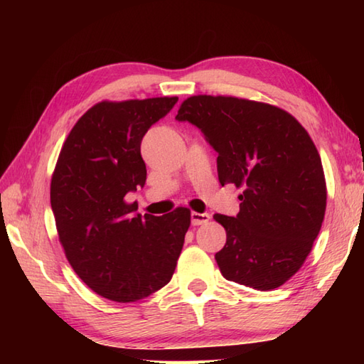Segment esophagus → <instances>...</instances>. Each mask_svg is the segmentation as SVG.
<instances>
[{"label": "esophagus", "instance_id": "1", "mask_svg": "<svg viewBox=\"0 0 364 364\" xmlns=\"http://www.w3.org/2000/svg\"><path fill=\"white\" fill-rule=\"evenodd\" d=\"M210 219H211V215L206 213H191L192 225H203V223H206Z\"/></svg>", "mask_w": 364, "mask_h": 364}]
</instances>
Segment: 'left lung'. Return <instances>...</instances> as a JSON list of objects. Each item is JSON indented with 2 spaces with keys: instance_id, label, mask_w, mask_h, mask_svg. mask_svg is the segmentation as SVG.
Masks as SVG:
<instances>
[{
  "instance_id": "obj_1",
  "label": "left lung",
  "mask_w": 364,
  "mask_h": 364,
  "mask_svg": "<svg viewBox=\"0 0 364 364\" xmlns=\"http://www.w3.org/2000/svg\"><path fill=\"white\" fill-rule=\"evenodd\" d=\"M175 119L196 125L219 153L222 186L244 188L236 218L214 214L227 231L215 253L222 275L258 291L282 286L310 255L326 215V176L310 134L280 107L236 97H189Z\"/></svg>"
}]
</instances>
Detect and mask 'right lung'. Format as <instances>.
Wrapping results in <instances>:
<instances>
[{"label": "right lung", "instance_id": "add662e5", "mask_svg": "<svg viewBox=\"0 0 364 364\" xmlns=\"http://www.w3.org/2000/svg\"><path fill=\"white\" fill-rule=\"evenodd\" d=\"M178 97L102 102L75 123L51 178V210L65 257L98 296L136 301L166 286L191 225L188 208L136 214L127 194L144 186L141 142Z\"/></svg>", "mask_w": 364, "mask_h": 364}]
</instances>
